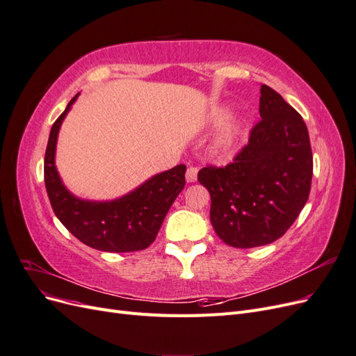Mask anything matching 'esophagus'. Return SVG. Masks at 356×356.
<instances>
[{
  "instance_id": "34e87169",
  "label": "esophagus",
  "mask_w": 356,
  "mask_h": 356,
  "mask_svg": "<svg viewBox=\"0 0 356 356\" xmlns=\"http://www.w3.org/2000/svg\"><path fill=\"white\" fill-rule=\"evenodd\" d=\"M197 172H199L197 168L190 166V168L187 169V172H186V179H187V182H195L196 178H197Z\"/></svg>"
}]
</instances>
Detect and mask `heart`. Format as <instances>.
I'll use <instances>...</instances> for the list:
<instances>
[{
  "label": "heart",
  "instance_id": "b5f03b06",
  "mask_svg": "<svg viewBox=\"0 0 356 356\" xmlns=\"http://www.w3.org/2000/svg\"><path fill=\"white\" fill-rule=\"evenodd\" d=\"M229 113H230L229 106L225 105L213 106L211 113L208 114V123L211 126H218L229 117ZM241 129H242V123L241 120H238V118H232V120L225 123L221 127L218 135L215 136V141H213L215 152L220 154H229L230 152H233V148L236 147V144H238Z\"/></svg>",
  "mask_w": 356,
  "mask_h": 356
}]
</instances>
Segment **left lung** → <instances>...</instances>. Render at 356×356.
<instances>
[{"label":"left lung","mask_w":356,"mask_h":356,"mask_svg":"<svg viewBox=\"0 0 356 356\" xmlns=\"http://www.w3.org/2000/svg\"><path fill=\"white\" fill-rule=\"evenodd\" d=\"M260 115L233 163L207 166L197 179L211 195V222L234 248L272 243L309 199L314 157L306 123L272 88L260 89Z\"/></svg>","instance_id":"1"}]
</instances>
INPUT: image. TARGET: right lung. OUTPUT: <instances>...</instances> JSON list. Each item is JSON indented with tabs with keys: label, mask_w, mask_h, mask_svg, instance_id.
I'll list each match as a JSON object with an SVG mask.
<instances>
[{
	"label": "right lung",
	"mask_w": 356,
	"mask_h": 356,
	"mask_svg": "<svg viewBox=\"0 0 356 356\" xmlns=\"http://www.w3.org/2000/svg\"><path fill=\"white\" fill-rule=\"evenodd\" d=\"M77 93L53 123L44 157L47 196L59 221L80 242L104 252H134L152 245L172 203L186 186V165L160 172L127 195L84 200L63 186L55 165L58 134Z\"/></svg>",
	"instance_id": "1"
}]
</instances>
